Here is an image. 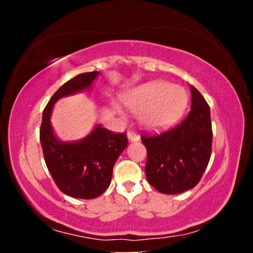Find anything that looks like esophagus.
Masks as SVG:
<instances>
[{
	"instance_id": "1",
	"label": "esophagus",
	"mask_w": 253,
	"mask_h": 253,
	"mask_svg": "<svg viewBox=\"0 0 253 253\" xmlns=\"http://www.w3.org/2000/svg\"><path fill=\"white\" fill-rule=\"evenodd\" d=\"M127 140L130 141V143H137V141H139V136H138L137 133H134V132H132V131H129V132H127Z\"/></svg>"
}]
</instances>
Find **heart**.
Returning <instances> with one entry per match:
<instances>
[{
    "label": "heart",
    "mask_w": 253,
    "mask_h": 253,
    "mask_svg": "<svg viewBox=\"0 0 253 253\" xmlns=\"http://www.w3.org/2000/svg\"><path fill=\"white\" fill-rule=\"evenodd\" d=\"M122 101L130 110L138 113V119L148 130H166L177 122L188 106L185 88L165 81L145 83L122 95ZM116 112L122 114L119 107Z\"/></svg>",
    "instance_id": "obj_1"
}]
</instances>
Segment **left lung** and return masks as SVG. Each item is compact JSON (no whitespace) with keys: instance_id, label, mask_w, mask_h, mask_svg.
<instances>
[{"instance_id":"1","label":"left lung","mask_w":253,"mask_h":253,"mask_svg":"<svg viewBox=\"0 0 253 253\" xmlns=\"http://www.w3.org/2000/svg\"><path fill=\"white\" fill-rule=\"evenodd\" d=\"M190 91L191 109L179 126L159 136L141 137L147 150V181L165 195L195 188L210 162L213 137L210 107L192 85Z\"/></svg>"}]
</instances>
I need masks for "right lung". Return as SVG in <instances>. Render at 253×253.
Instances as JSON below:
<instances>
[{"label":"right lung","instance_id":"1","mask_svg":"<svg viewBox=\"0 0 253 253\" xmlns=\"http://www.w3.org/2000/svg\"><path fill=\"white\" fill-rule=\"evenodd\" d=\"M99 75V71L85 72L62 85L47 103L40 127V143L51 177L62 192L79 199L96 198L106 191L114 165L127 146L126 134L113 133L95 124L82 139L63 141L55 133L50 117L58 100L91 91Z\"/></svg>","mask_w":253,"mask_h":253}]
</instances>
